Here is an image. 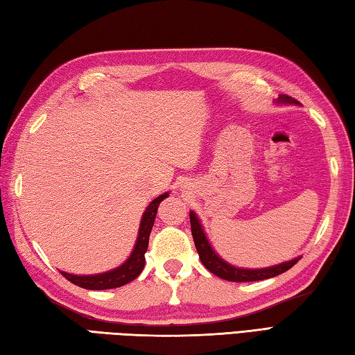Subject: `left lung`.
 Wrapping results in <instances>:
<instances>
[{"instance_id":"left-lung-1","label":"left lung","mask_w":355,"mask_h":355,"mask_svg":"<svg viewBox=\"0 0 355 355\" xmlns=\"http://www.w3.org/2000/svg\"><path fill=\"white\" fill-rule=\"evenodd\" d=\"M277 103H284V104H297V101L291 96L286 95H280ZM190 222H191V234H193V241L194 245H196L198 254L200 262L204 263L205 268L213 272L214 276H218L223 280H230V282H256V280H265V279H271L276 277L279 274L288 271L289 268L299 262L300 257H295L289 262H284L274 266H268V268H260V270H245V268H236V266L230 265L225 262L222 257L216 254V251L211 248L208 239L204 233V228H202L200 222L198 219V216L194 214V211H190Z\"/></svg>"}]
</instances>
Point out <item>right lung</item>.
<instances>
[{
  "label": "right lung",
  "instance_id": "add662e5",
  "mask_svg": "<svg viewBox=\"0 0 355 355\" xmlns=\"http://www.w3.org/2000/svg\"><path fill=\"white\" fill-rule=\"evenodd\" d=\"M167 196H168V193L161 194V196L156 198L147 207L146 213L142 214L139 233H137L133 252L121 266L107 271V272L93 274V276H76V274H69V272L61 271L62 276L66 277L69 282H71V284H75V285L85 288V289H95V291H99V289L119 288V286L127 285L128 282L135 280L142 272L144 265H146V251L148 247V239H150L151 228H153V223L156 219L157 207Z\"/></svg>",
  "mask_w": 355,
  "mask_h": 355
}]
</instances>
